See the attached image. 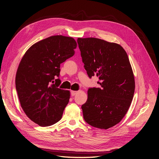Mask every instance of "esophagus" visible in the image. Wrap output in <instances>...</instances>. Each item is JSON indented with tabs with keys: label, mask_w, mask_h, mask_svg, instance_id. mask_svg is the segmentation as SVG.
Returning a JSON list of instances; mask_svg holds the SVG:
<instances>
[{
	"label": "esophagus",
	"mask_w": 159,
	"mask_h": 159,
	"mask_svg": "<svg viewBox=\"0 0 159 159\" xmlns=\"http://www.w3.org/2000/svg\"><path fill=\"white\" fill-rule=\"evenodd\" d=\"M78 91H71V96H74L75 95L78 93Z\"/></svg>",
	"instance_id": "obj_1"
}]
</instances>
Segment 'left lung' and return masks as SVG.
<instances>
[{"label":"left lung","mask_w":159,"mask_h":159,"mask_svg":"<svg viewBox=\"0 0 159 159\" xmlns=\"http://www.w3.org/2000/svg\"><path fill=\"white\" fill-rule=\"evenodd\" d=\"M81 56L89 78L97 75L101 87L89 88L81 106L90 125L107 129L121 121L131 105L135 88L127 53L116 43L96 38H78Z\"/></svg>","instance_id":"8db88e82"}]
</instances>
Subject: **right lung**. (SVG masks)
Segmentation results:
<instances>
[{"label": "right lung", "instance_id": "add662e5", "mask_svg": "<svg viewBox=\"0 0 159 159\" xmlns=\"http://www.w3.org/2000/svg\"><path fill=\"white\" fill-rule=\"evenodd\" d=\"M76 47L73 38L52 36L29 48L19 64L15 80L18 99L27 117L38 125H52L62 117L70 92L57 88L61 81L56 79L54 84V80Z\"/></svg>", "mask_w": 159, "mask_h": 159}]
</instances>
